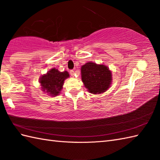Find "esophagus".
I'll return each instance as SVG.
<instances>
[{
	"mask_svg": "<svg viewBox=\"0 0 160 160\" xmlns=\"http://www.w3.org/2000/svg\"><path fill=\"white\" fill-rule=\"evenodd\" d=\"M69 73H70V75L71 76H74V71L73 70H70Z\"/></svg>",
	"mask_w": 160,
	"mask_h": 160,
	"instance_id": "obj_1",
	"label": "esophagus"
}]
</instances>
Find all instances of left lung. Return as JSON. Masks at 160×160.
Instances as JSON below:
<instances>
[{
	"label": "left lung",
	"instance_id": "obj_1",
	"mask_svg": "<svg viewBox=\"0 0 160 160\" xmlns=\"http://www.w3.org/2000/svg\"><path fill=\"white\" fill-rule=\"evenodd\" d=\"M81 75L84 86L91 93L105 92L110 87L111 73L103 64L87 62L81 67Z\"/></svg>",
	"mask_w": 160,
	"mask_h": 160
}]
</instances>
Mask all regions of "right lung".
Instances as JSON below:
<instances>
[{"label":"right lung","instance_id":"add662e5","mask_svg":"<svg viewBox=\"0 0 160 160\" xmlns=\"http://www.w3.org/2000/svg\"><path fill=\"white\" fill-rule=\"evenodd\" d=\"M69 76V75L66 71L60 72L56 69H51L40 79L42 91L49 94V96H56L62 89L64 80Z\"/></svg>","mask_w":160,"mask_h":160}]
</instances>
